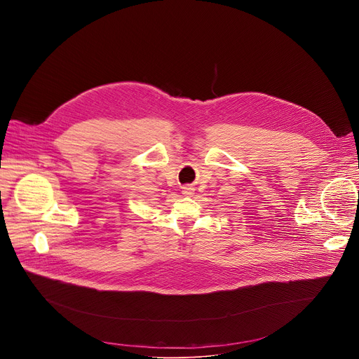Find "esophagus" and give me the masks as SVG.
Listing matches in <instances>:
<instances>
[{"label": "esophagus", "instance_id": "esophagus-1", "mask_svg": "<svg viewBox=\"0 0 359 359\" xmlns=\"http://www.w3.org/2000/svg\"><path fill=\"white\" fill-rule=\"evenodd\" d=\"M193 193V189L191 187H184L183 189V194H191Z\"/></svg>", "mask_w": 359, "mask_h": 359}]
</instances>
